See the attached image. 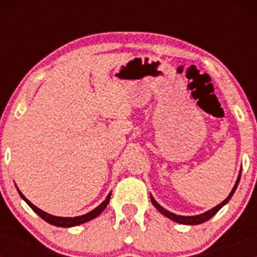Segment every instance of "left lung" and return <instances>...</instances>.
<instances>
[{"label":"left lung","instance_id":"1","mask_svg":"<svg viewBox=\"0 0 257 257\" xmlns=\"http://www.w3.org/2000/svg\"><path fill=\"white\" fill-rule=\"evenodd\" d=\"M240 178H241V170H240V174H239V177H237V180H236V183H235L234 188H232L231 193L229 194V196H227V198L225 199V200L222 201V203H220L219 205H216V206H215V208H212L211 210H209V211L204 212V214H200V215H194V216H181V215L173 214V212L168 211L167 209H164V208H163V206H160L159 204H158L157 201H155V199L153 198L152 195H150V200H152L153 205H154L155 208H157L158 210H159V211L162 212L163 215H165V216H167V217H169L170 220H173V221H175V222H179V224H184V225H199V224H203V222L208 221L209 219H211V217L214 216V215L216 214V212L219 211V210L221 209L222 206H224L225 204H226L227 201L230 200V199H231V196L234 195L235 190H236L237 185H239Z\"/></svg>","mask_w":257,"mask_h":257}]
</instances>
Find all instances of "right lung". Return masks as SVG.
Returning <instances> with one entry per match:
<instances>
[{
    "label": "right lung",
    "instance_id": "right-lung-1",
    "mask_svg": "<svg viewBox=\"0 0 257 257\" xmlns=\"http://www.w3.org/2000/svg\"><path fill=\"white\" fill-rule=\"evenodd\" d=\"M18 194L21 195V198L23 199V200L26 201V203L28 204V205L32 208L33 211L36 212L37 215H40L41 217H42L45 221H47L48 224L51 225H54V226H59V227H71V226H77V225H80V224H84V222L89 221V220L94 219V217H97L98 215L100 214V212L103 211L105 208H107L108 203H109V199H110V193L108 194V196L105 198V200L103 201L102 204H100L99 206H97L94 210H92V211L87 212V214L84 215H80V216H74V217H61V216H54V215H51V214H47V212H45L43 210L38 209L37 206L33 205L32 203H31L30 200H28L27 198H26L25 195H23L22 193H21L20 190L17 189Z\"/></svg>",
    "mask_w": 257,
    "mask_h": 257
}]
</instances>
